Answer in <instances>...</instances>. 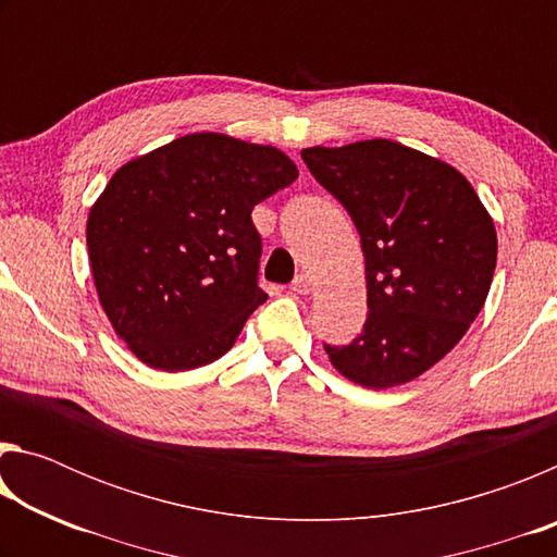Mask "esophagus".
<instances>
[{
  "label": "esophagus",
  "mask_w": 557,
  "mask_h": 557,
  "mask_svg": "<svg viewBox=\"0 0 557 557\" xmlns=\"http://www.w3.org/2000/svg\"><path fill=\"white\" fill-rule=\"evenodd\" d=\"M312 287H314V282L309 275H299L295 282H292V292H295V295H309Z\"/></svg>",
  "instance_id": "obj_1"
}]
</instances>
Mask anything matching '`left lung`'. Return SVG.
Here are the masks:
<instances>
[{
  "mask_svg": "<svg viewBox=\"0 0 557 557\" xmlns=\"http://www.w3.org/2000/svg\"><path fill=\"white\" fill-rule=\"evenodd\" d=\"M301 159L351 215L366 258L369 317L348 346H324L363 388H395L442 361L482 312L496 228L455 166L393 139L307 147Z\"/></svg>",
  "mask_w": 557,
  "mask_h": 557,
  "instance_id": "left-lung-1",
  "label": "left lung"
}]
</instances>
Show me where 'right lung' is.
I'll list each match as a JSON object with an SVG mask.
<instances>
[{
	"label": "right lung",
	"instance_id": "add662e5",
	"mask_svg": "<svg viewBox=\"0 0 557 557\" xmlns=\"http://www.w3.org/2000/svg\"><path fill=\"white\" fill-rule=\"evenodd\" d=\"M277 147L194 132L122 164L90 206L86 240L98 299L149 369L176 373L231 351L268 299L250 213L289 186Z\"/></svg>",
	"mask_w": 557,
	"mask_h": 557
}]
</instances>
